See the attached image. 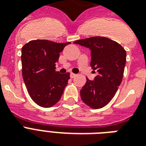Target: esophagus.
Listing matches in <instances>:
<instances>
[{"label": "esophagus", "mask_w": 146, "mask_h": 146, "mask_svg": "<svg viewBox=\"0 0 146 146\" xmlns=\"http://www.w3.org/2000/svg\"><path fill=\"white\" fill-rule=\"evenodd\" d=\"M76 76V75L75 73H70V77L71 78H75Z\"/></svg>", "instance_id": "obj_1"}]
</instances>
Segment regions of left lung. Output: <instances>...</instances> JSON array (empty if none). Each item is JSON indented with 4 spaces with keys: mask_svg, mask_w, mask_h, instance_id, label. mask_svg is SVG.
Returning <instances> with one entry per match:
<instances>
[{
    "mask_svg": "<svg viewBox=\"0 0 146 146\" xmlns=\"http://www.w3.org/2000/svg\"><path fill=\"white\" fill-rule=\"evenodd\" d=\"M73 43L91 50L90 65L98 73L93 81L86 78L80 91L81 98L91 108H102L111 102L122 82L127 52L115 41L101 36L77 40Z\"/></svg>",
    "mask_w": 146,
    "mask_h": 146,
    "instance_id": "left-lung-1",
    "label": "left lung"
}]
</instances>
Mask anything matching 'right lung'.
Segmentation results:
<instances>
[{
  "label": "right lung",
  "instance_id": "right-lung-1",
  "mask_svg": "<svg viewBox=\"0 0 146 146\" xmlns=\"http://www.w3.org/2000/svg\"><path fill=\"white\" fill-rule=\"evenodd\" d=\"M70 42L57 43L48 40H33L22 48V73L33 102L50 108L60 99L68 83L70 73L55 70L60 52Z\"/></svg>",
  "mask_w": 146,
  "mask_h": 146
}]
</instances>
